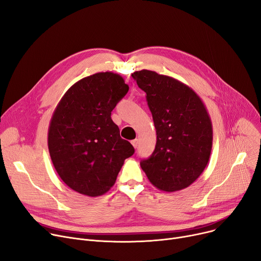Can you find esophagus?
<instances>
[{
  "label": "esophagus",
  "instance_id": "1",
  "mask_svg": "<svg viewBox=\"0 0 261 261\" xmlns=\"http://www.w3.org/2000/svg\"><path fill=\"white\" fill-rule=\"evenodd\" d=\"M131 143H132V145H133V147H134V148H138V146H139V140H138V139L133 140Z\"/></svg>",
  "mask_w": 261,
  "mask_h": 261
}]
</instances>
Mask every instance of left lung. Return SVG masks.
Returning <instances> with one entry per match:
<instances>
[{"label":"left lung","instance_id":"left-lung-1","mask_svg":"<svg viewBox=\"0 0 261 261\" xmlns=\"http://www.w3.org/2000/svg\"><path fill=\"white\" fill-rule=\"evenodd\" d=\"M132 77L147 94L156 130L154 151L141 161V167L158 189H184L210 161L213 126L206 107L193 89L172 77L148 70L134 72Z\"/></svg>","mask_w":261,"mask_h":261}]
</instances>
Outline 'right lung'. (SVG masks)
Masks as SVG:
<instances>
[{
	"instance_id": "obj_1",
	"label": "right lung",
	"mask_w": 261,
	"mask_h": 261,
	"mask_svg": "<svg viewBox=\"0 0 261 261\" xmlns=\"http://www.w3.org/2000/svg\"><path fill=\"white\" fill-rule=\"evenodd\" d=\"M128 91L120 75L96 73L74 84L55 109L47 134L49 155L61 180L81 195H105L134 153L111 118Z\"/></svg>"
}]
</instances>
